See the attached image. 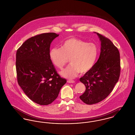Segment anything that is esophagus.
Wrapping results in <instances>:
<instances>
[{
  "instance_id": "1",
  "label": "esophagus",
  "mask_w": 135,
  "mask_h": 135,
  "mask_svg": "<svg viewBox=\"0 0 135 135\" xmlns=\"http://www.w3.org/2000/svg\"><path fill=\"white\" fill-rule=\"evenodd\" d=\"M67 82L68 83H75V81H74V80H68Z\"/></svg>"
}]
</instances>
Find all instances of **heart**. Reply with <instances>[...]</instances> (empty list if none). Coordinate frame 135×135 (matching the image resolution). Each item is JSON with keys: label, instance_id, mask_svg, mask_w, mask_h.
Returning <instances> with one entry per match:
<instances>
[{"label": "heart", "instance_id": "b5f03b06", "mask_svg": "<svg viewBox=\"0 0 135 135\" xmlns=\"http://www.w3.org/2000/svg\"><path fill=\"white\" fill-rule=\"evenodd\" d=\"M98 48L94 43L75 38L63 42L61 47H54L50 52V57L54 65L61 69L68 62L70 64L60 72L65 78L72 79L80 73L85 74L94 66L98 55Z\"/></svg>", "mask_w": 135, "mask_h": 135}]
</instances>
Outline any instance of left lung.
Masks as SVG:
<instances>
[{
  "label": "left lung",
  "instance_id": "left-lung-1",
  "mask_svg": "<svg viewBox=\"0 0 135 135\" xmlns=\"http://www.w3.org/2000/svg\"><path fill=\"white\" fill-rule=\"evenodd\" d=\"M97 34L101 42L99 59L93 68L80 78L86 88L80 98L89 105L108 97L119 80L121 70L118 49L108 38Z\"/></svg>",
  "mask_w": 135,
  "mask_h": 135
}]
</instances>
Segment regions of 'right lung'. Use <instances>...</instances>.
<instances>
[{"mask_svg":"<svg viewBox=\"0 0 135 135\" xmlns=\"http://www.w3.org/2000/svg\"><path fill=\"white\" fill-rule=\"evenodd\" d=\"M58 36L47 33L32 37L16 52L18 84L30 99L39 105L52 103L66 82L57 73L50 57L51 44Z\"/></svg>","mask_w":135,"mask_h":135,"instance_id":"obj_1","label":"right lung"}]
</instances>
